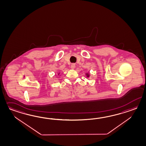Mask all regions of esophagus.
<instances>
[{
    "label": "esophagus",
    "instance_id": "obj_1",
    "mask_svg": "<svg viewBox=\"0 0 146 146\" xmlns=\"http://www.w3.org/2000/svg\"><path fill=\"white\" fill-rule=\"evenodd\" d=\"M71 68L72 70H74L75 68V65L74 64H72L71 65Z\"/></svg>",
    "mask_w": 146,
    "mask_h": 146
}]
</instances>
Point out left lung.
Wrapping results in <instances>:
<instances>
[{"instance_id": "8db88e82", "label": "left lung", "mask_w": 146, "mask_h": 146, "mask_svg": "<svg viewBox=\"0 0 146 146\" xmlns=\"http://www.w3.org/2000/svg\"><path fill=\"white\" fill-rule=\"evenodd\" d=\"M85 75H86V77L88 78H90V74L89 73H85Z\"/></svg>"}]
</instances>
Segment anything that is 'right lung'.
Segmentation results:
<instances>
[{"label": "right lung", "instance_id": "obj_1", "mask_svg": "<svg viewBox=\"0 0 146 146\" xmlns=\"http://www.w3.org/2000/svg\"><path fill=\"white\" fill-rule=\"evenodd\" d=\"M60 72H59V73H58V75H60Z\"/></svg>", "mask_w": 146, "mask_h": 146}]
</instances>
